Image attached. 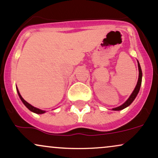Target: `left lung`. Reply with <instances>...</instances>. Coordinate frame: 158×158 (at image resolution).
Listing matches in <instances>:
<instances>
[{
	"instance_id": "1",
	"label": "left lung",
	"mask_w": 158,
	"mask_h": 158,
	"mask_svg": "<svg viewBox=\"0 0 158 158\" xmlns=\"http://www.w3.org/2000/svg\"><path fill=\"white\" fill-rule=\"evenodd\" d=\"M137 63H138V69H139V77H138L137 84H136L135 88H134V91H133L131 95H130V97L127 99L126 102L124 103L123 104L118 106V107H117L113 108L112 109L113 110H123V109H125V108H126L127 107H128V106L130 105V104H131L133 102H134V100L136 98L137 94L139 93V89H140V86L142 84V77H143V73H142L141 67H140V65H139V63L138 60H137Z\"/></svg>"
}]
</instances>
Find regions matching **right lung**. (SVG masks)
I'll list each match as a JSON object with an SVG mask.
<instances>
[{
	"instance_id": "right-lung-1",
	"label": "right lung",
	"mask_w": 158,
	"mask_h": 158,
	"mask_svg": "<svg viewBox=\"0 0 158 158\" xmlns=\"http://www.w3.org/2000/svg\"><path fill=\"white\" fill-rule=\"evenodd\" d=\"M16 89H17V93H18V94H19V98H20L21 100H22V102H23V104H24V105L26 106V107L27 108L28 110H31V112L37 113V114H42V113H45V110H42L39 109V108H36V107H33V106H32L31 104H30L29 103L27 102L26 101L24 100V99L22 97V95H21L20 93H19V89H18V88Z\"/></svg>"
}]
</instances>
